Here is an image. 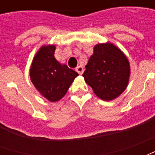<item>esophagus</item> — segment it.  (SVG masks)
<instances>
[{
  "mask_svg": "<svg viewBox=\"0 0 155 155\" xmlns=\"http://www.w3.org/2000/svg\"><path fill=\"white\" fill-rule=\"evenodd\" d=\"M75 71H77L80 74H83V72H84V68L82 67L81 65H78L77 67L75 68Z\"/></svg>",
  "mask_w": 155,
  "mask_h": 155,
  "instance_id": "obj_1",
  "label": "esophagus"
}]
</instances>
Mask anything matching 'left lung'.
Masks as SVG:
<instances>
[{
  "label": "left lung",
  "instance_id": "1",
  "mask_svg": "<svg viewBox=\"0 0 155 155\" xmlns=\"http://www.w3.org/2000/svg\"><path fill=\"white\" fill-rule=\"evenodd\" d=\"M130 76V61L120 48L111 42L94 45L83 77L97 97L105 101L119 97L128 86Z\"/></svg>",
  "mask_w": 155,
  "mask_h": 155
}]
</instances>
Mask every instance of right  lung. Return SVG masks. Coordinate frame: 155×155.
Masks as SVG:
<instances>
[{"instance_id": "obj_1", "label": "right lung", "mask_w": 155, "mask_h": 155, "mask_svg": "<svg viewBox=\"0 0 155 155\" xmlns=\"http://www.w3.org/2000/svg\"><path fill=\"white\" fill-rule=\"evenodd\" d=\"M55 45H43L33 57L30 77L41 96L51 102L64 97L79 74L54 58Z\"/></svg>"}]
</instances>
